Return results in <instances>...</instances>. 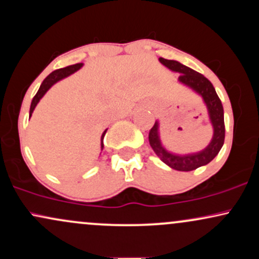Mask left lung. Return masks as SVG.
<instances>
[{
  "instance_id": "1",
  "label": "left lung",
  "mask_w": 259,
  "mask_h": 259,
  "mask_svg": "<svg viewBox=\"0 0 259 259\" xmlns=\"http://www.w3.org/2000/svg\"><path fill=\"white\" fill-rule=\"evenodd\" d=\"M159 62L163 65L169 68L173 72L180 74L179 82L186 85L196 94L200 95L207 107L208 117L213 127V136L206 148L195 153L178 154L168 151L162 144L159 135V121L156 120L152 129L148 134V141L154 153L159 157V159L168 167L180 171H191L195 169L206 165L219 153L221 148L224 145L225 125H224V109H223L222 101L217 95L215 89L212 82L202 74L195 72L191 68L181 64L180 62L173 59L159 58Z\"/></svg>"
}]
</instances>
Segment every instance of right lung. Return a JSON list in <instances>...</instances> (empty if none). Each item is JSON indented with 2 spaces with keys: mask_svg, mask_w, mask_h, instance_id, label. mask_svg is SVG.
Masks as SVG:
<instances>
[{
  "mask_svg": "<svg viewBox=\"0 0 259 259\" xmlns=\"http://www.w3.org/2000/svg\"><path fill=\"white\" fill-rule=\"evenodd\" d=\"M81 67H82V63H76V64H73V65H68V67H65V68H61V69L55 70V72H52L51 74H50V75L44 80L42 84H41V86H40V89H38V91L36 92V95H35L34 99H32L29 115L31 117L32 112H34L35 107H36L38 101L42 99L44 95L46 94V92L49 91L50 89H51L52 86L56 84V82H58L59 80L67 78V76H69L70 74L75 73L76 70H79ZM106 132H107V129L105 130V132H103L102 136H101V150H103V138H105Z\"/></svg>",
  "mask_w": 259,
  "mask_h": 259,
  "instance_id": "right-lung-1",
  "label": "right lung"
}]
</instances>
